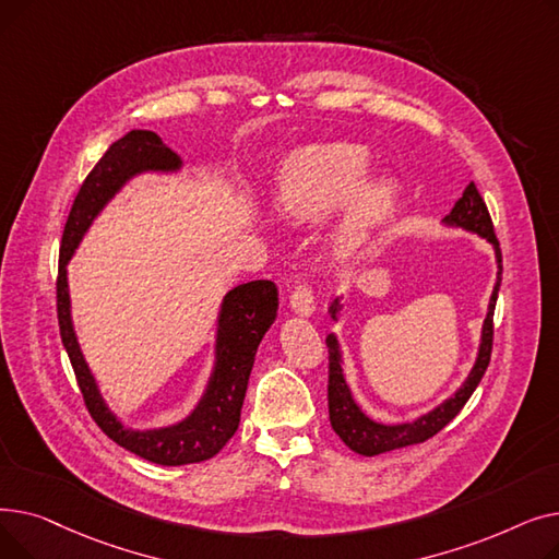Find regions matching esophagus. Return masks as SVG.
<instances>
[{
    "instance_id": "obj_1",
    "label": "esophagus",
    "mask_w": 559,
    "mask_h": 559,
    "mask_svg": "<svg viewBox=\"0 0 559 559\" xmlns=\"http://www.w3.org/2000/svg\"><path fill=\"white\" fill-rule=\"evenodd\" d=\"M289 308L295 314L308 319L314 314V299H312V289L308 285H299L289 297Z\"/></svg>"
}]
</instances>
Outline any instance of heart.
<instances>
[{
  "mask_svg": "<svg viewBox=\"0 0 559 559\" xmlns=\"http://www.w3.org/2000/svg\"><path fill=\"white\" fill-rule=\"evenodd\" d=\"M371 160L367 150L350 142L308 144L285 156L278 174L276 201L285 217L314 224L348 199L337 224L331 251L344 258L394 213L399 183L392 176L367 179Z\"/></svg>",
  "mask_w": 559,
  "mask_h": 559,
  "instance_id": "b5f03b06",
  "label": "heart"
}]
</instances>
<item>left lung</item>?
<instances>
[{"label":"left lung","instance_id":"1","mask_svg":"<svg viewBox=\"0 0 559 559\" xmlns=\"http://www.w3.org/2000/svg\"><path fill=\"white\" fill-rule=\"evenodd\" d=\"M444 228H457L464 233L478 235V238H485L491 249H493V258H496V281H493V289L491 297L487 304V314L483 321L480 329V342H478V350H476V360L472 365V371L466 373V378L462 380V385L439 405H435L428 413L419 415L413 421H399V424H383L371 419L365 409L360 407V403L354 396V390H350L348 380H346V367H344V350L340 344V337L335 333H329L326 337V346H329V415H331V426L333 430L340 435L342 442L358 455L365 457H373L380 453H390L396 449H405L413 444H421L426 439H430L432 435H437L442 430L451 419L457 417L460 409L464 407V403L472 399V394L476 392L478 383L483 380L487 365H489V356H491V335H493V308H496V299H498V287H501V274H503V258H501V249H498V240L493 235V226H491V217L487 213V205L480 197V192L476 190L474 183H468L466 190L462 192V197L455 201V205L451 209V213L439 222ZM344 297L335 299L329 308L331 319L335 324H340L342 319V304Z\"/></svg>","mask_w":559,"mask_h":559}]
</instances>
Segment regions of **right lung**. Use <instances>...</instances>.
<instances>
[{"instance_id":"right-lung-1","label":"right lung","mask_w":559,"mask_h":559,"mask_svg":"<svg viewBox=\"0 0 559 559\" xmlns=\"http://www.w3.org/2000/svg\"><path fill=\"white\" fill-rule=\"evenodd\" d=\"M181 171L183 158L169 150L154 131L133 129L112 142L95 169L87 174L74 199L63 233L56 283L58 326L87 413L115 444L163 466L211 460L238 430L255 350L276 321L278 289L272 281H249L228 289L215 319L213 367L190 415L165 426L133 428L115 415L83 356L72 319L68 264L95 219L133 179L144 174Z\"/></svg>"}]
</instances>
